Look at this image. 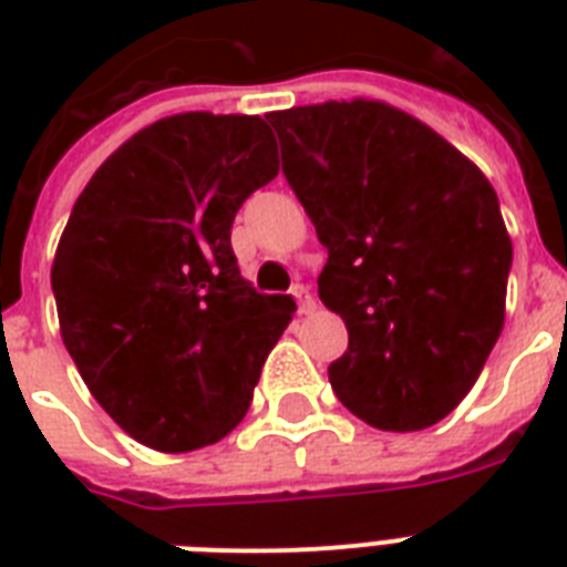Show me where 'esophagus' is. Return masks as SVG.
Returning <instances> with one entry per match:
<instances>
[{
    "label": "esophagus",
    "instance_id": "esophagus-1",
    "mask_svg": "<svg viewBox=\"0 0 567 567\" xmlns=\"http://www.w3.org/2000/svg\"><path fill=\"white\" fill-rule=\"evenodd\" d=\"M291 293H293V300H297V306H300L302 315L315 309V293H311L309 285H293Z\"/></svg>",
    "mask_w": 567,
    "mask_h": 567
}]
</instances>
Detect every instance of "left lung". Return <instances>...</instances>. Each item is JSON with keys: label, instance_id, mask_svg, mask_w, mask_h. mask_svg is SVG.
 <instances>
[{"label": "left lung", "instance_id": "left-lung-1", "mask_svg": "<svg viewBox=\"0 0 567 567\" xmlns=\"http://www.w3.org/2000/svg\"><path fill=\"white\" fill-rule=\"evenodd\" d=\"M267 123L329 252L320 300L350 336L329 364L332 391L377 430L439 423L501 338L512 240L497 194L456 146L385 102L302 105Z\"/></svg>", "mask_w": 567, "mask_h": 567}]
</instances>
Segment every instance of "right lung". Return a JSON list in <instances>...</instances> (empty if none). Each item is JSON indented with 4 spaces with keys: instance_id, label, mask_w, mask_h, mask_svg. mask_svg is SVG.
I'll return each mask as SVG.
<instances>
[{
    "instance_id": "1",
    "label": "right lung",
    "mask_w": 567,
    "mask_h": 567,
    "mask_svg": "<svg viewBox=\"0 0 567 567\" xmlns=\"http://www.w3.org/2000/svg\"><path fill=\"white\" fill-rule=\"evenodd\" d=\"M279 173L261 117L190 111L120 146L58 244L52 293L66 353L96 403L162 453L229 435L297 311L258 293L231 220Z\"/></svg>"
}]
</instances>
